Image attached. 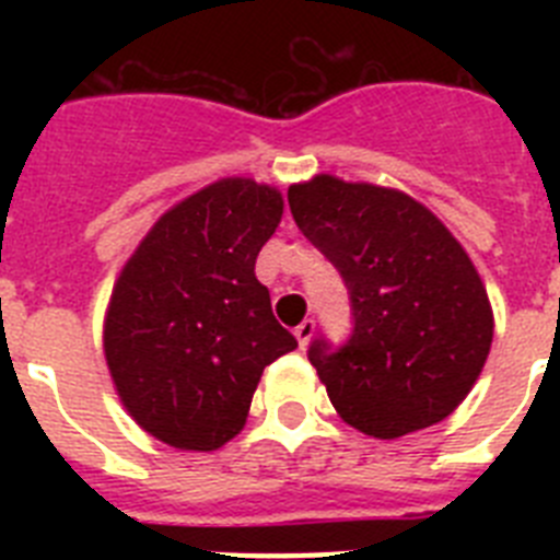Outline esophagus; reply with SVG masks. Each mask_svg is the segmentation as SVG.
Instances as JSON below:
<instances>
[{
  "label": "esophagus",
  "mask_w": 560,
  "mask_h": 560,
  "mask_svg": "<svg viewBox=\"0 0 560 560\" xmlns=\"http://www.w3.org/2000/svg\"><path fill=\"white\" fill-rule=\"evenodd\" d=\"M314 330H316L314 319H303V323L296 325L294 336H296V341H300V348H305V345H308L311 336H314Z\"/></svg>",
  "instance_id": "esophagus-1"
}]
</instances>
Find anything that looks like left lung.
<instances>
[{"mask_svg": "<svg viewBox=\"0 0 560 560\" xmlns=\"http://www.w3.org/2000/svg\"><path fill=\"white\" fill-rule=\"evenodd\" d=\"M289 207L348 285L350 336L308 348L341 420L395 440L448 418L493 339L471 257L427 207L387 187L316 176L291 187Z\"/></svg>", "mask_w": 560, "mask_h": 560, "instance_id": "left-lung-1", "label": "left lung"}]
</instances>
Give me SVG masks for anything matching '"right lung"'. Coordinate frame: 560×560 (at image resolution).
<instances>
[{
	"instance_id": "right-lung-1",
	"label": "right lung",
	"mask_w": 560,
	"mask_h": 560,
	"mask_svg": "<svg viewBox=\"0 0 560 560\" xmlns=\"http://www.w3.org/2000/svg\"><path fill=\"white\" fill-rule=\"evenodd\" d=\"M280 215L275 187L215 182L153 224L114 285L103 334L114 387L167 446H224L264 370L296 348L255 277Z\"/></svg>"
}]
</instances>
